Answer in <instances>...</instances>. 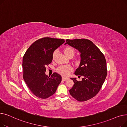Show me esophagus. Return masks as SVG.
Here are the masks:
<instances>
[{"mask_svg":"<svg viewBox=\"0 0 127 127\" xmlns=\"http://www.w3.org/2000/svg\"><path fill=\"white\" fill-rule=\"evenodd\" d=\"M68 79V78L62 77V80H63V81H66V80H67Z\"/></svg>","mask_w":127,"mask_h":127,"instance_id":"esophagus-1","label":"esophagus"}]
</instances>
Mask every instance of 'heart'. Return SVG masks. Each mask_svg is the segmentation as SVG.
I'll list each match as a JSON object with an SVG mask.
<instances>
[{"label":"heart","mask_w":127,"mask_h":127,"mask_svg":"<svg viewBox=\"0 0 127 127\" xmlns=\"http://www.w3.org/2000/svg\"><path fill=\"white\" fill-rule=\"evenodd\" d=\"M63 51L65 55L69 58H72V57H74V56L75 55V49L74 48H72V47H65ZM56 54H57V51H55L52 55L53 59L55 58ZM76 62L77 64H79L80 63V61L79 60H77ZM71 70H72V67L69 65L61 66H60V67H59L57 69V71L58 73H59L60 74H61V75L64 76H67Z\"/></svg>","instance_id":"1"}]
</instances>
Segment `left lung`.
Returning a JSON list of instances; mask_svg holds the SVG:
<instances>
[{"label": "left lung", "mask_w": 127, "mask_h": 127, "mask_svg": "<svg viewBox=\"0 0 127 127\" xmlns=\"http://www.w3.org/2000/svg\"><path fill=\"white\" fill-rule=\"evenodd\" d=\"M80 52L81 61L75 74L83 76L82 81L70 78L74 82L69 93L79 101H85L95 96L101 89L107 75L105 58L101 51L90 40H66V43Z\"/></svg>", "instance_id": "1"}]
</instances>
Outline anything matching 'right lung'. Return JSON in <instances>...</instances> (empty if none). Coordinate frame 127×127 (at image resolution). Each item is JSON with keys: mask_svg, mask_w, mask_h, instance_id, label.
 <instances>
[{"mask_svg": "<svg viewBox=\"0 0 127 127\" xmlns=\"http://www.w3.org/2000/svg\"><path fill=\"white\" fill-rule=\"evenodd\" d=\"M65 42L64 39L43 37L33 43L23 59V78L31 92L36 97L46 99L55 93L62 81L57 72L45 74L46 66L52 60L54 51Z\"/></svg>", "mask_w": 127, "mask_h": 127, "instance_id": "obj_1", "label": "right lung"}]
</instances>
